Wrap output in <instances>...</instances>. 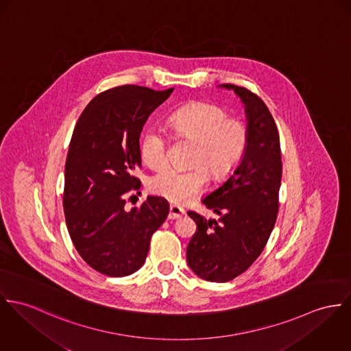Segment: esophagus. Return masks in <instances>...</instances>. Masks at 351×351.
Masks as SVG:
<instances>
[{"instance_id": "esophagus-1", "label": "esophagus", "mask_w": 351, "mask_h": 351, "mask_svg": "<svg viewBox=\"0 0 351 351\" xmlns=\"http://www.w3.org/2000/svg\"><path fill=\"white\" fill-rule=\"evenodd\" d=\"M184 214H186L184 208H182V207H179V206H175V204H171V206H169V214H168V218H169V219L182 218Z\"/></svg>"}]
</instances>
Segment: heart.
<instances>
[{"label":"heart","instance_id":"1","mask_svg":"<svg viewBox=\"0 0 351 351\" xmlns=\"http://www.w3.org/2000/svg\"><path fill=\"white\" fill-rule=\"evenodd\" d=\"M171 130L196 143L195 164H204L214 178H226L241 162L249 143V130L243 121L228 118V113L213 104L193 102L168 117ZM168 138L161 128H149L140 143L143 161L160 167L165 161ZM208 184V173L203 165L182 171L164 167L148 180L152 194L173 203H183L202 194Z\"/></svg>","mask_w":351,"mask_h":351}]
</instances>
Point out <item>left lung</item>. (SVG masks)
Instances as JSON below:
<instances>
[{"instance_id": "1", "label": "left lung", "mask_w": 351, "mask_h": 351, "mask_svg": "<svg viewBox=\"0 0 351 351\" xmlns=\"http://www.w3.org/2000/svg\"><path fill=\"white\" fill-rule=\"evenodd\" d=\"M234 90L245 105L249 143L233 175L202 203L218 219L189 211L196 223L187 263L203 280L226 282L245 272L264 250L274 228L281 183V151L276 122L264 101L250 90Z\"/></svg>"}]
</instances>
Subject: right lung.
<instances>
[{
	"label": "right lung",
	"instance_id": "right-lung-1",
	"mask_svg": "<svg viewBox=\"0 0 351 351\" xmlns=\"http://www.w3.org/2000/svg\"><path fill=\"white\" fill-rule=\"evenodd\" d=\"M173 88L156 91L123 84L98 94L75 125L64 168L63 208L80 257L97 272L122 277L138 271L152 234L169 213L161 196L125 210V195L138 191L140 134L151 113Z\"/></svg>",
	"mask_w": 351,
	"mask_h": 351
}]
</instances>
